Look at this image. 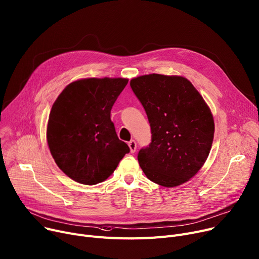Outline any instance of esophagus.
<instances>
[{"mask_svg":"<svg viewBox=\"0 0 259 259\" xmlns=\"http://www.w3.org/2000/svg\"><path fill=\"white\" fill-rule=\"evenodd\" d=\"M128 147H130V149H131V152H132V153L136 152V150H137V143H136V141H135V140H131V141L128 142Z\"/></svg>","mask_w":259,"mask_h":259,"instance_id":"1","label":"esophagus"}]
</instances>
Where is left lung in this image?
Masks as SVG:
<instances>
[{
	"mask_svg": "<svg viewBox=\"0 0 259 259\" xmlns=\"http://www.w3.org/2000/svg\"><path fill=\"white\" fill-rule=\"evenodd\" d=\"M145 109L151 143L138 153L149 181L165 188L189 182L211 149L214 122L201 94L181 75L145 74L131 79Z\"/></svg>",
	"mask_w": 259,
	"mask_h": 259,
	"instance_id": "8db88e82",
	"label": "left lung"
}]
</instances>
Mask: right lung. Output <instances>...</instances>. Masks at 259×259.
<instances>
[{"mask_svg": "<svg viewBox=\"0 0 259 259\" xmlns=\"http://www.w3.org/2000/svg\"><path fill=\"white\" fill-rule=\"evenodd\" d=\"M128 82L124 77H87L68 84L55 101L47 141L57 166L72 181L105 182L130 152L111 121V109Z\"/></svg>", "mask_w": 259, "mask_h": 259, "instance_id": "add662e5", "label": "right lung"}]
</instances>
